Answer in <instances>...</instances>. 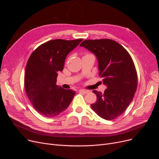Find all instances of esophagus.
<instances>
[{"label": "esophagus", "mask_w": 159, "mask_h": 159, "mask_svg": "<svg viewBox=\"0 0 159 159\" xmlns=\"http://www.w3.org/2000/svg\"><path fill=\"white\" fill-rule=\"evenodd\" d=\"M79 91L80 93H84V94H86V93H88L89 92V91L88 90H86V89H79Z\"/></svg>", "instance_id": "34e87169"}]
</instances>
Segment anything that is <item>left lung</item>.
Masks as SVG:
<instances>
[{
	"mask_svg": "<svg viewBox=\"0 0 159 159\" xmlns=\"http://www.w3.org/2000/svg\"><path fill=\"white\" fill-rule=\"evenodd\" d=\"M80 46L96 56L99 75L107 87L104 93L93 91L97 102L91 109L101 118L113 120L126 110L136 92L134 63L126 50L111 39L86 40Z\"/></svg>",
	"mask_w": 159,
	"mask_h": 159,
	"instance_id": "1",
	"label": "left lung"
}]
</instances>
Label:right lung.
I'll return each instance as SVG.
<instances>
[{"instance_id": "right-lung-1", "label": "right lung", "mask_w": 159, "mask_h": 159, "mask_svg": "<svg viewBox=\"0 0 159 159\" xmlns=\"http://www.w3.org/2000/svg\"><path fill=\"white\" fill-rule=\"evenodd\" d=\"M82 39L49 40L30 55L26 66L24 85L28 98L42 115L52 118L69 106L75 95L72 89L57 84L58 72L64 68L66 58Z\"/></svg>"}]
</instances>
